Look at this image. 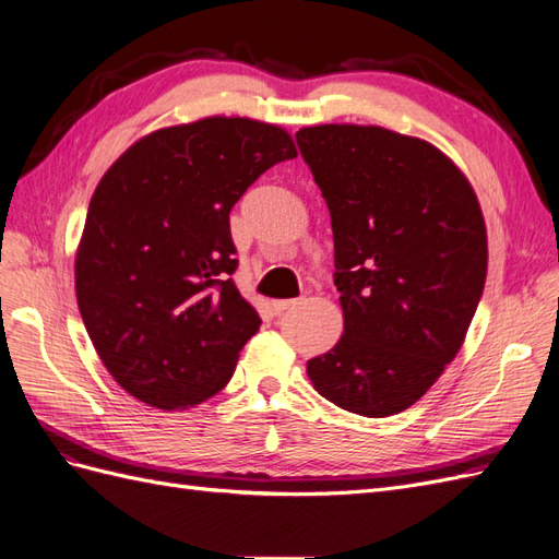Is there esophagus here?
<instances>
[{
    "mask_svg": "<svg viewBox=\"0 0 559 559\" xmlns=\"http://www.w3.org/2000/svg\"><path fill=\"white\" fill-rule=\"evenodd\" d=\"M300 300H273V312L275 314H282L284 310H292V308H296Z\"/></svg>",
    "mask_w": 559,
    "mask_h": 559,
    "instance_id": "34e87169",
    "label": "esophagus"
}]
</instances>
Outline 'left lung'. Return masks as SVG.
<instances>
[{
  "label": "left lung",
  "instance_id": "1",
  "mask_svg": "<svg viewBox=\"0 0 559 559\" xmlns=\"http://www.w3.org/2000/svg\"><path fill=\"white\" fill-rule=\"evenodd\" d=\"M331 212L345 331L308 361L337 408H411L460 352L487 277V230L466 175L433 144L380 126L296 132Z\"/></svg>",
  "mask_w": 559,
  "mask_h": 559
}]
</instances>
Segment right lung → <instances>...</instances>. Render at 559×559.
<instances>
[{
  "label": "right lung",
  "instance_id": "add662e5",
  "mask_svg": "<svg viewBox=\"0 0 559 559\" xmlns=\"http://www.w3.org/2000/svg\"><path fill=\"white\" fill-rule=\"evenodd\" d=\"M292 134L207 116L144 134L99 179L74 261L76 302L97 357L160 411L222 392L261 317L230 275V210Z\"/></svg>",
  "mask_w": 559,
  "mask_h": 559
}]
</instances>
